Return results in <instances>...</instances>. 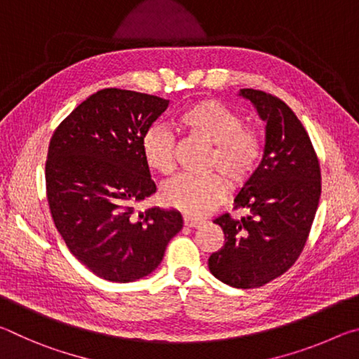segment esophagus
I'll return each instance as SVG.
<instances>
[{
	"mask_svg": "<svg viewBox=\"0 0 359 359\" xmlns=\"http://www.w3.org/2000/svg\"><path fill=\"white\" fill-rule=\"evenodd\" d=\"M184 222H185V224H187L188 228H198V226H201V224L204 223L203 220H199V218H194L191 215H185L184 217Z\"/></svg>",
	"mask_w": 359,
	"mask_h": 359,
	"instance_id": "obj_1",
	"label": "esophagus"
}]
</instances>
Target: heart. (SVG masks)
Returning a JSON list of instances; mask_svg holds the SVG:
<instances>
[{
    "label": "heart",
    "mask_w": 359,
    "mask_h": 359,
    "mask_svg": "<svg viewBox=\"0 0 359 359\" xmlns=\"http://www.w3.org/2000/svg\"><path fill=\"white\" fill-rule=\"evenodd\" d=\"M182 131L214 145L208 168L220 172L233 188L252 179L263 155V142L255 130L244 126L239 114L215 100H199L185 106L175 117ZM145 165L168 175L175 166V137L165 125L149 126L141 139ZM224 182L217 174H182L161 188L163 203L190 215L201 217L224 199Z\"/></svg>",
    "instance_id": "1"
}]
</instances>
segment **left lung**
<instances>
[{
    "label": "left lung",
    "instance_id": "left-lung-1",
    "mask_svg": "<svg viewBox=\"0 0 359 359\" xmlns=\"http://www.w3.org/2000/svg\"><path fill=\"white\" fill-rule=\"evenodd\" d=\"M264 121V150L257 171L236 196L242 218L223 214L224 245L212 253L209 271L234 288H255L288 271L311 233L321 194L320 163L294 112L276 96L242 88Z\"/></svg>",
    "mask_w": 359,
    "mask_h": 359
}]
</instances>
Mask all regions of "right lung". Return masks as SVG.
I'll return each instance as SVG.
<instances>
[{
  "label": "right lung",
  "mask_w": 359,
  "mask_h": 359,
  "mask_svg": "<svg viewBox=\"0 0 359 359\" xmlns=\"http://www.w3.org/2000/svg\"><path fill=\"white\" fill-rule=\"evenodd\" d=\"M168 104L131 90H100L50 139L46 187L53 223L69 252L104 280L151 274L184 226L175 209L135 210L156 191L141 139Z\"/></svg>",
  "instance_id": "right-lung-1"
}]
</instances>
